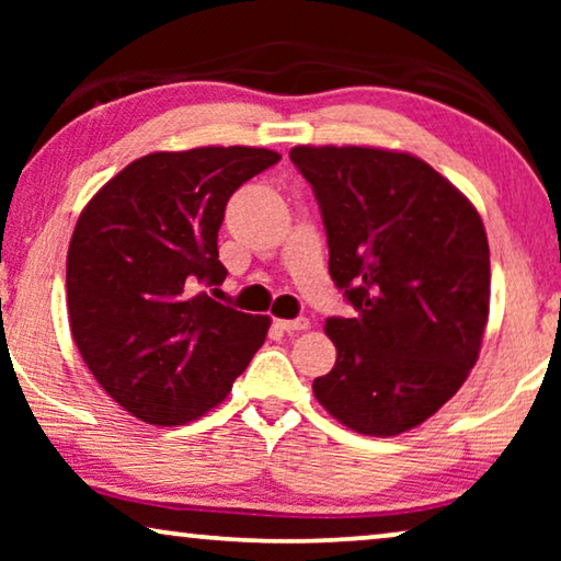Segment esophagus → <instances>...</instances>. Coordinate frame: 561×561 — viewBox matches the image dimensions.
Returning a JSON list of instances; mask_svg holds the SVG:
<instances>
[{"label":"esophagus","instance_id":"obj_1","mask_svg":"<svg viewBox=\"0 0 561 561\" xmlns=\"http://www.w3.org/2000/svg\"><path fill=\"white\" fill-rule=\"evenodd\" d=\"M278 327H280L286 334H296V332H306V329L311 327V321L306 319V317H298V319H280Z\"/></svg>","mask_w":561,"mask_h":561}]
</instances>
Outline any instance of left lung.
Segmentation results:
<instances>
[{"instance_id":"8db88e82","label":"left lung","mask_w":561,"mask_h":561,"mask_svg":"<svg viewBox=\"0 0 561 561\" xmlns=\"http://www.w3.org/2000/svg\"><path fill=\"white\" fill-rule=\"evenodd\" d=\"M329 242V275L355 317L313 396L340 424L396 436L424 424L478 363L490 311L488 234L474 206L411 152L296 145Z\"/></svg>"}]
</instances>
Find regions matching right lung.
Segmentation results:
<instances>
[{
    "instance_id": "1",
    "label": "right lung",
    "mask_w": 561,
    "mask_h": 561,
    "mask_svg": "<svg viewBox=\"0 0 561 561\" xmlns=\"http://www.w3.org/2000/svg\"><path fill=\"white\" fill-rule=\"evenodd\" d=\"M280 160L265 148L137 158L76 221L66 301L76 347L135 419L181 426L225 401L263 347L271 317L225 306L217 234L229 196Z\"/></svg>"
}]
</instances>
